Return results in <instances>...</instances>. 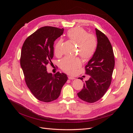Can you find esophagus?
I'll return each mask as SVG.
<instances>
[{"label":"esophagus","instance_id":"34e87169","mask_svg":"<svg viewBox=\"0 0 133 133\" xmlns=\"http://www.w3.org/2000/svg\"><path fill=\"white\" fill-rule=\"evenodd\" d=\"M68 78H69V79H70V80H74V79H75V78L71 77V76H68Z\"/></svg>","mask_w":133,"mask_h":133}]
</instances>
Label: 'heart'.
<instances>
[{
	"instance_id": "obj_1",
	"label": "heart",
	"mask_w": 133,
	"mask_h": 133,
	"mask_svg": "<svg viewBox=\"0 0 133 133\" xmlns=\"http://www.w3.org/2000/svg\"><path fill=\"white\" fill-rule=\"evenodd\" d=\"M67 36L71 41L77 44V53L85 60L90 59L95 53L98 46V42L94 35L88 34L87 31L82 28L76 27L70 29L67 33ZM63 42L59 39L54 48L55 54L57 55L61 54L60 47ZM82 65V61L79 57L71 58L66 57L63 58L60 62V67L69 74H73L76 69Z\"/></svg>"
}]
</instances>
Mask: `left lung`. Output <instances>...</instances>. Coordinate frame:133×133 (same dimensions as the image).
I'll list each match as a JSON object with an SVG mask.
<instances>
[{"instance_id": "8db88e82", "label": "left lung", "mask_w": 133, "mask_h": 133, "mask_svg": "<svg viewBox=\"0 0 133 133\" xmlns=\"http://www.w3.org/2000/svg\"><path fill=\"white\" fill-rule=\"evenodd\" d=\"M98 46L94 55L85 66L89 80L77 94L80 99L88 103H94L101 99L109 87L115 60L113 50L107 36L95 29ZM82 80L83 78H79Z\"/></svg>"}]
</instances>
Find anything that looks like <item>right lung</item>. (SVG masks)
I'll return each instance as SVG.
<instances>
[{
  "mask_svg": "<svg viewBox=\"0 0 133 133\" xmlns=\"http://www.w3.org/2000/svg\"><path fill=\"white\" fill-rule=\"evenodd\" d=\"M63 32V28L42 27L26 38L23 45L21 66L25 83L40 101L48 103L57 99L68 80L65 74H52L46 70V65L52 63L54 42Z\"/></svg>",
  "mask_w": 133,
  "mask_h": 133,
  "instance_id": "add662e5",
  "label": "right lung"
}]
</instances>
